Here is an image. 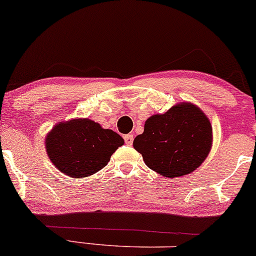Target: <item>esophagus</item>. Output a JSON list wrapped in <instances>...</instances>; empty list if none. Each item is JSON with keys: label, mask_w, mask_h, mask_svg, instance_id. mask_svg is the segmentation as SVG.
<instances>
[{"label": "esophagus", "mask_w": 256, "mask_h": 256, "mask_svg": "<svg viewBox=\"0 0 256 256\" xmlns=\"http://www.w3.org/2000/svg\"><path fill=\"white\" fill-rule=\"evenodd\" d=\"M124 140L126 146H132V143H134V134H125Z\"/></svg>", "instance_id": "esophagus-1"}]
</instances>
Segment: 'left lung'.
I'll return each mask as SVG.
<instances>
[{
    "label": "left lung",
    "instance_id": "1",
    "mask_svg": "<svg viewBox=\"0 0 256 256\" xmlns=\"http://www.w3.org/2000/svg\"><path fill=\"white\" fill-rule=\"evenodd\" d=\"M212 128L202 110L192 104L173 106L164 114L150 116L134 146L146 164L168 178L192 173L211 150Z\"/></svg>",
    "mask_w": 256,
    "mask_h": 256
}]
</instances>
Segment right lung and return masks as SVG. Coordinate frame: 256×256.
Wrapping results in <instances>:
<instances>
[{
    "label": "right lung",
    "mask_w": 256,
    "mask_h": 256,
    "mask_svg": "<svg viewBox=\"0 0 256 256\" xmlns=\"http://www.w3.org/2000/svg\"><path fill=\"white\" fill-rule=\"evenodd\" d=\"M124 144L118 134L89 119L60 122L46 137V152L54 167L68 176L93 175Z\"/></svg>",
    "instance_id": "1"
}]
</instances>
